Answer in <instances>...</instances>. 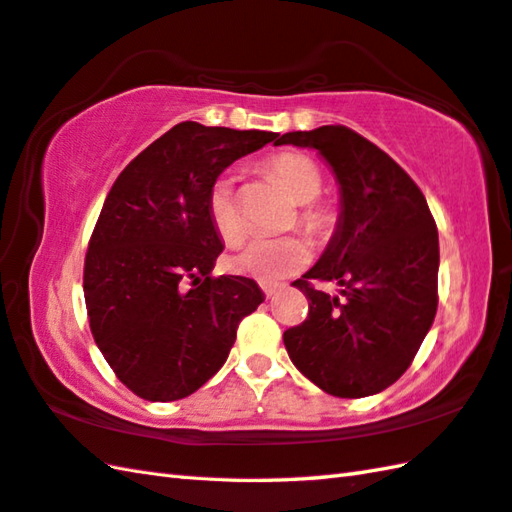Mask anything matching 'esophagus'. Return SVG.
<instances>
[{"label":"esophagus","mask_w":512,"mask_h":512,"mask_svg":"<svg viewBox=\"0 0 512 512\" xmlns=\"http://www.w3.org/2000/svg\"><path fill=\"white\" fill-rule=\"evenodd\" d=\"M260 289H263V294L267 296V298H271L276 294V289H278V285H271V283H260Z\"/></svg>","instance_id":"esophagus-1"}]
</instances>
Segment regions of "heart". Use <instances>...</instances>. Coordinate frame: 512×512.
Masks as SVG:
<instances>
[{"instance_id":"obj_1","label":"heart","mask_w":512,"mask_h":512,"mask_svg":"<svg viewBox=\"0 0 512 512\" xmlns=\"http://www.w3.org/2000/svg\"><path fill=\"white\" fill-rule=\"evenodd\" d=\"M265 168L283 183L291 201L298 203V225L309 236L327 238L336 227V210L331 205L320 203L322 192V170L307 154L280 152L265 163ZM207 212H210L216 234L227 245L241 241L247 232L241 203L234 192V183L227 176H218L207 194ZM311 260V247L302 236H280V238H252L229 258V267L236 274L249 276L263 283L296 274Z\"/></svg>"}]
</instances>
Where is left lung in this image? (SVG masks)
<instances>
[{
	"label": "left lung",
	"mask_w": 512,
	"mask_h": 512,
	"mask_svg": "<svg viewBox=\"0 0 512 512\" xmlns=\"http://www.w3.org/2000/svg\"><path fill=\"white\" fill-rule=\"evenodd\" d=\"M276 145L318 150L340 185L336 232L294 283L309 316L285 331L289 358L329 395L380 393L411 367L437 311L440 241L429 205L387 152L344 125L287 132ZM311 279H336L341 298Z\"/></svg>",
	"instance_id": "obj_1"
}]
</instances>
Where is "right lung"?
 <instances>
[{
  "instance_id": "1",
  "label": "right lung",
  "mask_w": 512,
  "mask_h": 512,
  "mask_svg": "<svg viewBox=\"0 0 512 512\" xmlns=\"http://www.w3.org/2000/svg\"><path fill=\"white\" fill-rule=\"evenodd\" d=\"M276 132L174 125L117 176L83 265L90 331L139 398H187L223 367L245 316L263 302L252 278L212 276L223 252L207 194Z\"/></svg>"
}]
</instances>
